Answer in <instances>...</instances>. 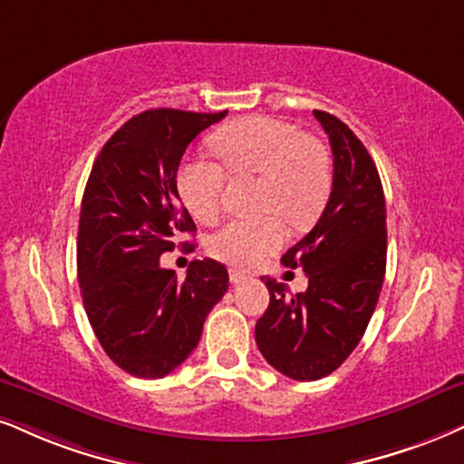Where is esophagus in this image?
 I'll use <instances>...</instances> for the list:
<instances>
[{"label": "esophagus", "instance_id": "1", "mask_svg": "<svg viewBox=\"0 0 464 464\" xmlns=\"http://www.w3.org/2000/svg\"><path fill=\"white\" fill-rule=\"evenodd\" d=\"M247 279H249V273L237 271V268H232V271H230V282L232 284H243V282H247Z\"/></svg>", "mask_w": 464, "mask_h": 464}]
</instances>
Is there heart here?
Listing matches in <instances>:
<instances>
[{"label":"heart","mask_w":464,"mask_h":464,"mask_svg":"<svg viewBox=\"0 0 464 464\" xmlns=\"http://www.w3.org/2000/svg\"><path fill=\"white\" fill-rule=\"evenodd\" d=\"M215 152L234 176H260V213L256 221H230L208 241L210 256L234 266H251L285 241L284 221L310 227L329 202L334 165L320 141L295 124L268 116H247L213 135ZM179 193L188 213L210 223L221 213L226 171L206 159H188L179 169Z\"/></svg>","instance_id":"1"}]
</instances>
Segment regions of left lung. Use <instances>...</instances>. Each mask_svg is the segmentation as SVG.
<instances>
[{
	"mask_svg": "<svg viewBox=\"0 0 464 464\" xmlns=\"http://www.w3.org/2000/svg\"><path fill=\"white\" fill-rule=\"evenodd\" d=\"M334 152V188L310 234L284 254L301 266L305 293L265 279L266 312L256 323V344L277 372L295 381H318L340 368L368 327L387 262L385 196L379 171L342 120L314 110Z\"/></svg>",
	"mask_w": 464,
	"mask_h": 464,
	"instance_id": "1",
	"label": "left lung"
}]
</instances>
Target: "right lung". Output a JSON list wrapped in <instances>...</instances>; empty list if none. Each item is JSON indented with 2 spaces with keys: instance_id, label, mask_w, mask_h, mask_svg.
Instances as JSON below:
<instances>
[{
  "instance_id": "add662e5",
  "label": "right lung",
  "mask_w": 464,
  "mask_h": 464,
  "mask_svg": "<svg viewBox=\"0 0 464 464\" xmlns=\"http://www.w3.org/2000/svg\"><path fill=\"white\" fill-rule=\"evenodd\" d=\"M226 113H137L102 146L85 185L77 237L83 307L107 357L140 379H161L185 362L227 290V268L217 260H193L185 279L159 265L182 245V232H196L176 187L182 154Z\"/></svg>"
}]
</instances>
